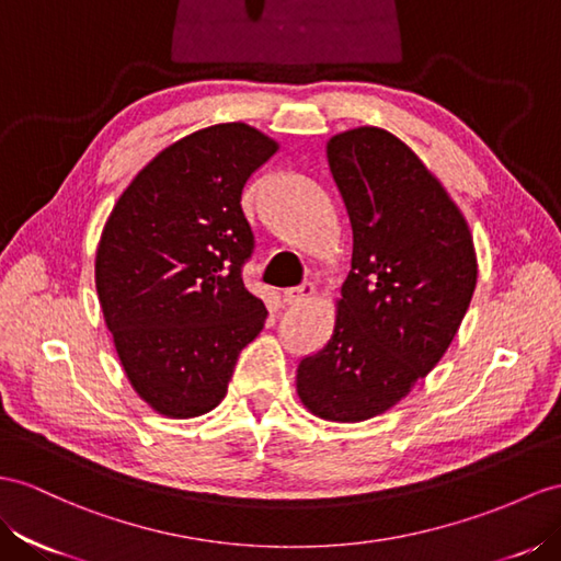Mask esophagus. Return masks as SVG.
Wrapping results in <instances>:
<instances>
[{"label": "esophagus", "mask_w": 561, "mask_h": 561, "mask_svg": "<svg viewBox=\"0 0 561 561\" xmlns=\"http://www.w3.org/2000/svg\"><path fill=\"white\" fill-rule=\"evenodd\" d=\"M312 294H314L312 284H300V286H294V289H284L282 300L286 306H300L306 304V300H310Z\"/></svg>", "instance_id": "esophagus-1"}]
</instances>
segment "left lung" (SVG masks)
<instances>
[{"mask_svg":"<svg viewBox=\"0 0 561 561\" xmlns=\"http://www.w3.org/2000/svg\"><path fill=\"white\" fill-rule=\"evenodd\" d=\"M353 227L327 346L296 371L314 417L355 424L403 400L448 351L477 289L465 213L403 139L363 125L327 139Z\"/></svg>","mask_w":561,"mask_h":561,"instance_id":"8db88e82","label":"left lung"}]
</instances>
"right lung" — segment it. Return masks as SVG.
I'll return each instance as SVG.
<instances>
[{
  "label": "right lung",
  "mask_w": 561,
  "mask_h": 561,
  "mask_svg": "<svg viewBox=\"0 0 561 561\" xmlns=\"http://www.w3.org/2000/svg\"><path fill=\"white\" fill-rule=\"evenodd\" d=\"M279 141L218 123L158 151L113 206L94 282L127 381L153 412L192 420L220 405L267 310L241 277L253 232L243 184Z\"/></svg>",
  "instance_id": "right-lung-1"
}]
</instances>
